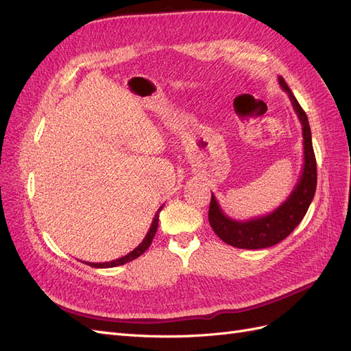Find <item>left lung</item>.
Masks as SVG:
<instances>
[{
	"label": "left lung",
	"instance_id": "8db88e82",
	"mask_svg": "<svg viewBox=\"0 0 351 351\" xmlns=\"http://www.w3.org/2000/svg\"><path fill=\"white\" fill-rule=\"evenodd\" d=\"M280 86L289 93L293 108L302 123L303 132V155L304 162L300 178L293 189L290 196L282 204L269 212L268 215L237 221L227 217L219 206L217 197L212 193L209 205V224L215 234L230 246L239 249H265L282 241L291 234V231L300 224V221L309 209L316 190V159L312 146V133L307 115L297 102L285 80L278 77Z\"/></svg>",
	"mask_w": 351,
	"mask_h": 351
}]
</instances>
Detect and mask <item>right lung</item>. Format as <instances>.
I'll return each instance as SVG.
<instances>
[{
	"mask_svg": "<svg viewBox=\"0 0 351 351\" xmlns=\"http://www.w3.org/2000/svg\"><path fill=\"white\" fill-rule=\"evenodd\" d=\"M162 208H164V205L159 206V209L156 210V214H155V217H154V219H152V224H151V227H149V231H147V234L145 236V239L142 240V243L139 244V246H137L136 249H133L130 253H127L125 256L119 258V259H115V261L104 262V263L86 262V265H89V267H92V268H114V267H120V265H124V263H127V262H132V261L136 259V258H139L141 254H143V253L147 250V247L151 246V243H152V240H154V237H155L156 228H158L159 212L162 210Z\"/></svg>",
	"mask_w": 351,
	"mask_h": 351,
	"instance_id": "right-lung-1",
	"label": "right lung"
}]
</instances>
